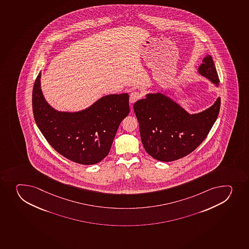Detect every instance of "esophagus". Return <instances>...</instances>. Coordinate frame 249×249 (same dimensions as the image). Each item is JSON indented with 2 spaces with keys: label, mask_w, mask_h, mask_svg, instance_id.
Segmentation results:
<instances>
[{
  "label": "esophagus",
  "mask_w": 249,
  "mask_h": 249,
  "mask_svg": "<svg viewBox=\"0 0 249 249\" xmlns=\"http://www.w3.org/2000/svg\"><path fill=\"white\" fill-rule=\"evenodd\" d=\"M141 92L140 91H132L131 94H130V102L131 104L135 103L136 101H138L139 99L141 98Z\"/></svg>",
  "instance_id": "obj_1"
}]
</instances>
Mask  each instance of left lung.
I'll return each instance as SVG.
<instances>
[{"label": "left lung", "instance_id": "8db88e82", "mask_svg": "<svg viewBox=\"0 0 249 249\" xmlns=\"http://www.w3.org/2000/svg\"><path fill=\"white\" fill-rule=\"evenodd\" d=\"M199 67L202 75L220 83L214 62L207 55ZM221 98L210 108L190 115L162 94H148L134 104L146 152L160 161H173L192 153L204 141L220 111Z\"/></svg>", "mask_w": 249, "mask_h": 249}]
</instances>
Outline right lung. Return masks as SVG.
<instances>
[{"instance_id": "add662e5", "label": "right lung", "mask_w": 249, "mask_h": 249, "mask_svg": "<svg viewBox=\"0 0 249 249\" xmlns=\"http://www.w3.org/2000/svg\"><path fill=\"white\" fill-rule=\"evenodd\" d=\"M39 72L32 91L35 121L48 143L64 158L81 165H94L110 150L121 122L128 115L129 95H108L77 113L58 112L45 101Z\"/></svg>"}]
</instances>
